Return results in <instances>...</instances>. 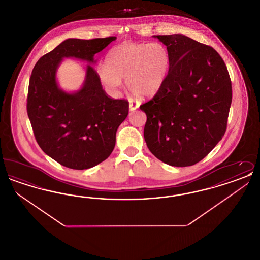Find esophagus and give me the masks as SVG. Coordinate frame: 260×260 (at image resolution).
Segmentation results:
<instances>
[{"label":"esophagus","instance_id":"1","mask_svg":"<svg viewBox=\"0 0 260 260\" xmlns=\"http://www.w3.org/2000/svg\"><path fill=\"white\" fill-rule=\"evenodd\" d=\"M139 107V103L135 100L129 101V111H135Z\"/></svg>","mask_w":260,"mask_h":260}]
</instances>
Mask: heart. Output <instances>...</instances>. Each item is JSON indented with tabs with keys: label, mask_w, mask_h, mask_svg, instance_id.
<instances>
[{
	"label": "heart",
	"mask_w": 260,
	"mask_h": 260,
	"mask_svg": "<svg viewBox=\"0 0 260 260\" xmlns=\"http://www.w3.org/2000/svg\"><path fill=\"white\" fill-rule=\"evenodd\" d=\"M171 65L167 48L160 43H122L108 51L98 70L100 81L116 89L125 79L127 90L136 98L154 94L165 82Z\"/></svg>",
	"instance_id": "obj_1"
}]
</instances>
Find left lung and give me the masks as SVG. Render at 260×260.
Segmentation results:
<instances>
[{
    "mask_svg": "<svg viewBox=\"0 0 260 260\" xmlns=\"http://www.w3.org/2000/svg\"><path fill=\"white\" fill-rule=\"evenodd\" d=\"M167 46L171 65L155 96L142 104L144 139L151 153L173 167L203 160L222 139L232 101L221 56L182 34L154 36Z\"/></svg>",
    "mask_w": 260,
    "mask_h": 260,
    "instance_id": "left-lung-1",
    "label": "left lung"
}]
</instances>
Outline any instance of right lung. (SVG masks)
<instances>
[{
	"label": "right lung",
	"mask_w": 260,
	"mask_h": 260,
	"mask_svg": "<svg viewBox=\"0 0 260 260\" xmlns=\"http://www.w3.org/2000/svg\"><path fill=\"white\" fill-rule=\"evenodd\" d=\"M115 37L67 39L38 60L30 77L27 113L39 146L50 158L73 170H87L106 160L116 133L128 114V102L107 96L90 65ZM87 61L82 87L67 93L56 72L64 58Z\"/></svg>",
	"instance_id": "right-lung-1"
}]
</instances>
